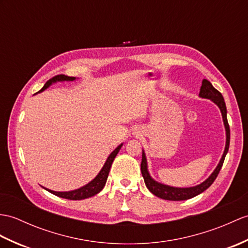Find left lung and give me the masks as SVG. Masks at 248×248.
Listing matches in <instances>:
<instances>
[{"label":"left lung","instance_id":"1","mask_svg":"<svg viewBox=\"0 0 248 248\" xmlns=\"http://www.w3.org/2000/svg\"><path fill=\"white\" fill-rule=\"evenodd\" d=\"M200 97L206 98V99H210L214 101L216 105L220 108L224 125H225L226 130V145H225V150L222 155V158L220 163L217 166L215 171L212 172L211 175L207 178L206 181L201 183L200 185L194 186V187H189V188H176V187H170L168 185H164V184H160L156 181H154L153 178L149 174L148 171V165H147V158L146 154L142 151V157H141V164H140V170L143 180H145V184L149 191L152 192L156 197L163 199V200H168V201H185L189 200L191 198L197 197L198 194L204 192L207 188L211 186V184L215 182L217 178L218 172H220L224 159H225L226 154L229 149V141H230V130H229V124L227 122V110H226V105L225 101H224V98L222 94L218 92L217 89H215L212 84L208 81L207 79H204L202 81V86H201L200 90Z\"/></svg>","mask_w":248,"mask_h":248}]
</instances>
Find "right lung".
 <instances>
[{"label": "right lung", "mask_w": 248, "mask_h": 248, "mask_svg": "<svg viewBox=\"0 0 248 248\" xmlns=\"http://www.w3.org/2000/svg\"><path fill=\"white\" fill-rule=\"evenodd\" d=\"M75 79H76L75 77H68V76H65V75H57V76L49 79L48 81L44 84L43 88L38 92V93H41V92H43L44 90L47 89L48 86L54 82H57V81H73V80H75ZM122 146H123V143H122V145H119L110 155H108V157L107 158L106 163H105V165H103L102 169L100 170L99 173L97 174V176L94 178L93 181H91L89 184H86L85 186L79 188V189H76V190H73V191H67V192H58V191H53V190H49L47 188H44V187L43 188L45 190H47V191H49L50 193L57 195V197L67 199V200L77 201V200H84V199H88V198H91V197H94L95 194L99 193L101 190L103 189V187H105L113 160H114L115 157H116V155L119 152Z\"/></svg>", "instance_id": "1"}]
</instances>
